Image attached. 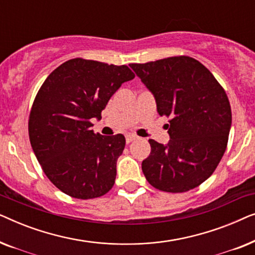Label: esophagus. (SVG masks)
<instances>
[{
	"instance_id": "1",
	"label": "esophagus",
	"mask_w": 255,
	"mask_h": 255,
	"mask_svg": "<svg viewBox=\"0 0 255 255\" xmlns=\"http://www.w3.org/2000/svg\"><path fill=\"white\" fill-rule=\"evenodd\" d=\"M135 137H133V135H127V137H125V140H127V144H130V142H132L133 140H135Z\"/></svg>"
}]
</instances>
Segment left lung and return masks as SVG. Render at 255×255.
<instances>
[{
    "mask_svg": "<svg viewBox=\"0 0 255 255\" xmlns=\"http://www.w3.org/2000/svg\"><path fill=\"white\" fill-rule=\"evenodd\" d=\"M154 95L167 124V145L149 139L151 154L141 163L148 183L167 193L194 189L212 175L228 146L232 123L225 90L196 59L179 55L130 64Z\"/></svg>",
    "mask_w": 255,
    "mask_h": 255,
    "instance_id": "obj_1",
    "label": "left lung"
}]
</instances>
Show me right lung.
I'll list each match as a JSON object with an SVG mask.
<instances>
[{
    "label": "right lung",
    "instance_id": "obj_1",
    "mask_svg": "<svg viewBox=\"0 0 255 255\" xmlns=\"http://www.w3.org/2000/svg\"><path fill=\"white\" fill-rule=\"evenodd\" d=\"M128 66L75 58L55 68L38 90L29 116V137L48 180L80 200L103 196L115 183L123 134L94 133L92 118L124 82Z\"/></svg>",
    "mask_w": 255,
    "mask_h": 255
}]
</instances>
